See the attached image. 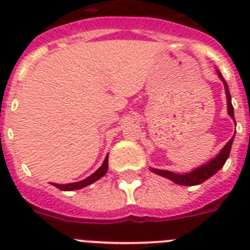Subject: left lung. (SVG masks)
I'll use <instances>...</instances> for the list:
<instances>
[{"label":"left lung","instance_id":"left-lung-1","mask_svg":"<svg viewBox=\"0 0 250 250\" xmlns=\"http://www.w3.org/2000/svg\"><path fill=\"white\" fill-rule=\"evenodd\" d=\"M218 76L220 77V80L224 83L225 87V94H227V105H228V114L230 115V118L234 120V111H233V105H231L230 100V92H229L228 89V83H225V80L223 79L222 74L218 71ZM235 121V120H234ZM233 138L225 144V146L223 147L222 151L218 154L214 159H211L210 161H208L207 164L202 165V167H196L193 171L187 174H176L173 173V171H167V170H160V169H154V167H150L152 173L158 174L160 176H164V178L170 179L171 182H174L175 184L179 185H187V187H191V185H199L202 183H204L205 180L213 176L216 171H219L223 167V165L225 164L227 159L229 158V154H230L231 144H233Z\"/></svg>","mask_w":250,"mask_h":250}]
</instances>
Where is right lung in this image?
Listing matches in <instances>:
<instances>
[{
  "label": "right lung",
  "mask_w": 250,
  "mask_h": 250,
  "mask_svg": "<svg viewBox=\"0 0 250 250\" xmlns=\"http://www.w3.org/2000/svg\"><path fill=\"white\" fill-rule=\"evenodd\" d=\"M107 158L109 156H106L105 160H104L103 165H101L100 167H99L96 171H95L92 175H90L89 178L83 179V180H81V182H77V183H70V184H55V183H52V185L54 187H56L57 189H60V190H65V191H71V190H79V189H83V188L87 187V185L92 184V183H95L96 180H99L100 178H103L104 175L106 174V171H107Z\"/></svg>",
  "instance_id": "obj_1"
}]
</instances>
